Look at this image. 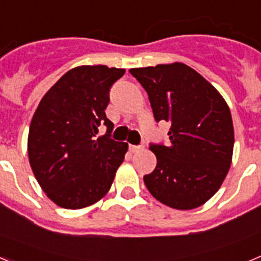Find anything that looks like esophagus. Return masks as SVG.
<instances>
[{
	"label": "esophagus",
	"instance_id": "34e87169",
	"mask_svg": "<svg viewBox=\"0 0 261 261\" xmlns=\"http://www.w3.org/2000/svg\"><path fill=\"white\" fill-rule=\"evenodd\" d=\"M142 146H136V145H129V150L132 151V153H136V151L141 150Z\"/></svg>",
	"mask_w": 261,
	"mask_h": 261
}]
</instances>
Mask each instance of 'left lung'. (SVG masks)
I'll use <instances>...</instances> for the list:
<instances>
[{
  "label": "left lung",
  "instance_id": "8db88e82",
  "mask_svg": "<svg viewBox=\"0 0 261 261\" xmlns=\"http://www.w3.org/2000/svg\"><path fill=\"white\" fill-rule=\"evenodd\" d=\"M146 90L156 121L171 124L170 144L150 145L156 167L149 192L170 208H199L220 190L234 149L230 108L216 89L183 62L130 69Z\"/></svg>",
  "mask_w": 261,
  "mask_h": 261
}]
</instances>
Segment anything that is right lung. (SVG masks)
Wrapping results in <instances>:
<instances>
[{
	"mask_svg": "<svg viewBox=\"0 0 261 261\" xmlns=\"http://www.w3.org/2000/svg\"><path fill=\"white\" fill-rule=\"evenodd\" d=\"M125 69L82 65L70 69L41 98L30 125V166L48 199L82 209L103 199L128 151L114 141L106 116L108 91ZM105 123L108 133L96 138Z\"/></svg>",
	"mask_w": 261,
	"mask_h": 261,
	"instance_id": "1",
	"label": "right lung"
}]
</instances>
